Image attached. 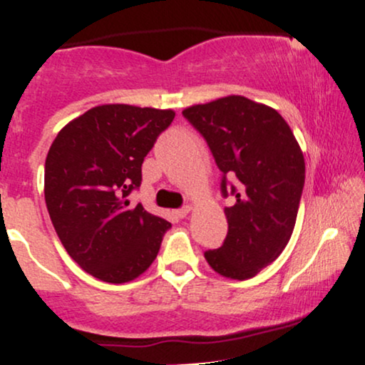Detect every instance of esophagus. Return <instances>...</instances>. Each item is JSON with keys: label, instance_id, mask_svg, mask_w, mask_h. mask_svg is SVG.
<instances>
[{"label": "esophagus", "instance_id": "obj_1", "mask_svg": "<svg viewBox=\"0 0 365 365\" xmlns=\"http://www.w3.org/2000/svg\"><path fill=\"white\" fill-rule=\"evenodd\" d=\"M191 212V207L190 205H186V207H182V208H179V210H175V215H178L179 218H184L187 215V213Z\"/></svg>", "mask_w": 365, "mask_h": 365}]
</instances>
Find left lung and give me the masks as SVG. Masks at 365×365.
<instances>
[{
    "label": "left lung",
    "mask_w": 365,
    "mask_h": 365,
    "mask_svg": "<svg viewBox=\"0 0 365 365\" xmlns=\"http://www.w3.org/2000/svg\"><path fill=\"white\" fill-rule=\"evenodd\" d=\"M182 115L207 140L224 174L222 195L234 196L224 210L225 241L205 259L218 275L247 280L282 255L294 232L306 178L302 150L273 107L242 96L191 106ZM227 177L235 187H226Z\"/></svg>",
    "instance_id": "left-lung-1"
}]
</instances>
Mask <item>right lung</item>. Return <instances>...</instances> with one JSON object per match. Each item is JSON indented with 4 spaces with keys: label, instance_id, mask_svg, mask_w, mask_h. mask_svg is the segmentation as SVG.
<instances>
[{
    "label": "right lung",
    "instance_id": "add662e5",
    "mask_svg": "<svg viewBox=\"0 0 365 365\" xmlns=\"http://www.w3.org/2000/svg\"><path fill=\"white\" fill-rule=\"evenodd\" d=\"M173 109L104 104L58 133L46 158L44 196L59 241L80 268L107 284L147 272L170 224L130 192Z\"/></svg>",
    "mask_w": 365,
    "mask_h": 365
}]
</instances>
